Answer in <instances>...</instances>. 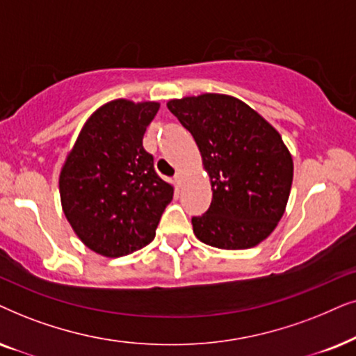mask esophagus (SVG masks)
I'll use <instances>...</instances> for the list:
<instances>
[{
  "instance_id": "1",
  "label": "esophagus",
  "mask_w": 356,
  "mask_h": 356,
  "mask_svg": "<svg viewBox=\"0 0 356 356\" xmlns=\"http://www.w3.org/2000/svg\"><path fill=\"white\" fill-rule=\"evenodd\" d=\"M175 182H177L179 184V186H182V184H184V174L182 172H177V174H175Z\"/></svg>"
}]
</instances>
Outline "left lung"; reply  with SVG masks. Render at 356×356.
<instances>
[{
	"label": "left lung",
	"instance_id": "8db88e82",
	"mask_svg": "<svg viewBox=\"0 0 356 356\" xmlns=\"http://www.w3.org/2000/svg\"><path fill=\"white\" fill-rule=\"evenodd\" d=\"M168 108L191 131L210 175L213 198L193 216V233L218 249H250L267 239L285 213L293 158L262 115L226 94L172 99Z\"/></svg>",
	"mask_w": 356,
	"mask_h": 356
}]
</instances>
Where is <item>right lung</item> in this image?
Masks as SVG:
<instances>
[{
	"instance_id": "add662e5",
	"label": "right lung",
	"mask_w": 356,
	"mask_h": 356,
	"mask_svg": "<svg viewBox=\"0 0 356 356\" xmlns=\"http://www.w3.org/2000/svg\"><path fill=\"white\" fill-rule=\"evenodd\" d=\"M158 102L115 99L88 118L60 172L66 220L83 244L122 257L156 236L174 187L156 174L143 136Z\"/></svg>"
}]
</instances>
